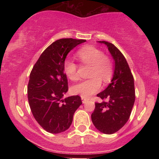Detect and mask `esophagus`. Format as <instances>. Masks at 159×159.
Segmentation results:
<instances>
[{"label":"esophagus","mask_w":159,"mask_h":159,"mask_svg":"<svg viewBox=\"0 0 159 159\" xmlns=\"http://www.w3.org/2000/svg\"><path fill=\"white\" fill-rule=\"evenodd\" d=\"M81 100H82V102H83V103H86L87 101H88V99L84 98V97H81Z\"/></svg>","instance_id":"obj_1"}]
</instances>
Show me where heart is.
<instances>
[{
	"mask_svg": "<svg viewBox=\"0 0 159 159\" xmlns=\"http://www.w3.org/2000/svg\"><path fill=\"white\" fill-rule=\"evenodd\" d=\"M77 54L82 64L90 66L89 76L91 78L73 86L72 91L81 97L88 98L99 90L101 81L104 84H108L111 81L114 75V65L109 57L93 45L84 46L78 50ZM78 69V64L75 61L69 59L64 61L63 70L72 81H77L79 78Z\"/></svg>",
	"mask_w": 159,
	"mask_h": 159,
	"instance_id": "1",
	"label": "heart"
}]
</instances>
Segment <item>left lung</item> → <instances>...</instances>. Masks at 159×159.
Listing matches in <instances>:
<instances>
[{"label":"left lung","instance_id":"1","mask_svg":"<svg viewBox=\"0 0 159 159\" xmlns=\"http://www.w3.org/2000/svg\"><path fill=\"white\" fill-rule=\"evenodd\" d=\"M99 43L107 46L115 61V68L111 83L97 94L103 101L95 103L91 119L98 131L111 134L123 127L130 117L135 100L134 78L125 57L119 49L108 42ZM105 99L107 101H104Z\"/></svg>","mask_w":159,"mask_h":159}]
</instances>
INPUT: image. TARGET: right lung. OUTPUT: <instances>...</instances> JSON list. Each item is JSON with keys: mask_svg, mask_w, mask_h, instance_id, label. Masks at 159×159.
<instances>
[{"mask_svg": "<svg viewBox=\"0 0 159 159\" xmlns=\"http://www.w3.org/2000/svg\"><path fill=\"white\" fill-rule=\"evenodd\" d=\"M84 42L72 38L54 42L42 53L30 72L27 85L30 110L37 123L52 134L67 130L82 104L79 96L63 98L69 89L63 64L68 53Z\"/></svg>", "mask_w": 159, "mask_h": 159, "instance_id": "right-lung-1", "label": "right lung"}]
</instances>
